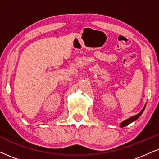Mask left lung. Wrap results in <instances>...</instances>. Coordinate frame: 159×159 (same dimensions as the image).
I'll list each match as a JSON object with an SVG mask.
<instances>
[{
    "instance_id": "1",
    "label": "left lung",
    "mask_w": 159,
    "mask_h": 159,
    "mask_svg": "<svg viewBox=\"0 0 159 159\" xmlns=\"http://www.w3.org/2000/svg\"><path fill=\"white\" fill-rule=\"evenodd\" d=\"M145 106H146V105L144 106V107L143 108V109H142V111L139 112V113L137 114H136V115H134V116H130V118H128V119H127L126 120H125V121L122 122V123L120 124V127H121V128H122V127H125V126L128 125H129L130 123H131L132 122L135 121V120H137L138 118L140 116H141V114H142V113H143V111H144V108H145Z\"/></svg>"
}]
</instances>
